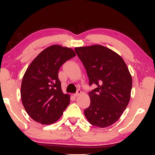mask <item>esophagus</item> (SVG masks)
Instances as JSON below:
<instances>
[{
	"instance_id": "34e87169",
	"label": "esophagus",
	"mask_w": 155,
	"mask_h": 155,
	"mask_svg": "<svg viewBox=\"0 0 155 155\" xmlns=\"http://www.w3.org/2000/svg\"><path fill=\"white\" fill-rule=\"evenodd\" d=\"M82 94V91H81V90H78L77 92L74 94V96H79L80 94Z\"/></svg>"
}]
</instances>
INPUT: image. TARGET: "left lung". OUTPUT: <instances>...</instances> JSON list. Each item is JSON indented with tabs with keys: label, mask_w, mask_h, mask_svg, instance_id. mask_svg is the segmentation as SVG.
<instances>
[{
	"label": "left lung",
	"mask_w": 155,
	"mask_h": 155,
	"mask_svg": "<svg viewBox=\"0 0 155 155\" xmlns=\"http://www.w3.org/2000/svg\"><path fill=\"white\" fill-rule=\"evenodd\" d=\"M89 78V85L97 87L89 92L91 103L84 111L91 125L109 127L117 121L127 108L132 89V77L123 59L101 45L74 49Z\"/></svg>",
	"instance_id": "obj_1"
}]
</instances>
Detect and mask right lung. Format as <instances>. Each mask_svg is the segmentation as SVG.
Returning <instances> with one entry per match:
<instances>
[{"instance_id": "right-lung-1", "label": "right lung", "mask_w": 155, "mask_h": 155, "mask_svg": "<svg viewBox=\"0 0 155 155\" xmlns=\"http://www.w3.org/2000/svg\"><path fill=\"white\" fill-rule=\"evenodd\" d=\"M76 55L72 49L52 45L44 50L26 70L21 85V99L33 120L51 124L61 116L70 104V96L61 90L59 68Z\"/></svg>"}]
</instances>
